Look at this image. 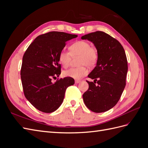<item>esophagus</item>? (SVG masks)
Returning a JSON list of instances; mask_svg holds the SVG:
<instances>
[{"label":"esophagus","instance_id":"1","mask_svg":"<svg viewBox=\"0 0 148 148\" xmlns=\"http://www.w3.org/2000/svg\"><path fill=\"white\" fill-rule=\"evenodd\" d=\"M80 82H81V81H79V80H75V83L78 84V83H80Z\"/></svg>","mask_w":148,"mask_h":148}]
</instances>
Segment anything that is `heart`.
Instances as JSON below:
<instances>
[{"instance_id":"heart-1","label":"heart","mask_w":148,"mask_h":148,"mask_svg":"<svg viewBox=\"0 0 148 148\" xmlns=\"http://www.w3.org/2000/svg\"><path fill=\"white\" fill-rule=\"evenodd\" d=\"M69 52L61 51L59 53L58 59L62 66L66 69L70 64L71 57L79 56V65H83L77 68H71L64 71L65 77L79 79L86 75L88 70L85 65L88 66H95L98 60L97 50L94 47L90 46V44L85 41H78L71 44L69 47Z\"/></svg>"}]
</instances>
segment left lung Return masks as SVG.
I'll return each mask as SVG.
<instances>
[{
  "mask_svg": "<svg viewBox=\"0 0 148 148\" xmlns=\"http://www.w3.org/2000/svg\"><path fill=\"white\" fill-rule=\"evenodd\" d=\"M82 39L95 44L99 54L96 66L88 76L95 80L87 81L89 88L83 94V101L94 112H104L117 104L124 90L128 71L127 56L122 44L103 31L84 35Z\"/></svg>",
  "mask_w": 148,
  "mask_h": 148,
  "instance_id": "8db88e82",
  "label": "left lung"
}]
</instances>
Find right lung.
Returning a JSON list of instances; mask_svg holds the SVG:
<instances>
[{"mask_svg": "<svg viewBox=\"0 0 148 148\" xmlns=\"http://www.w3.org/2000/svg\"><path fill=\"white\" fill-rule=\"evenodd\" d=\"M78 36L59 31L39 35L25 51L21 68V79L24 95L38 110L45 113L56 110L64 99L66 89L75 83L70 77L57 79L61 65L58 56L66 42Z\"/></svg>", "mask_w": 148, "mask_h": 148, "instance_id": "add662e5", "label": "right lung"}]
</instances>
